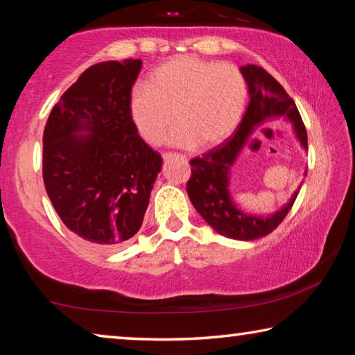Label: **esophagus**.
<instances>
[{
	"instance_id": "obj_1",
	"label": "esophagus",
	"mask_w": 355,
	"mask_h": 355,
	"mask_svg": "<svg viewBox=\"0 0 355 355\" xmlns=\"http://www.w3.org/2000/svg\"><path fill=\"white\" fill-rule=\"evenodd\" d=\"M172 156H173L172 153H164L163 158H164V159H169V158H172ZM177 156H180V158H182V159H186L184 155H177Z\"/></svg>"
}]
</instances>
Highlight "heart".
<instances>
[{
	"instance_id": "heart-1",
	"label": "heart",
	"mask_w": 355,
	"mask_h": 355,
	"mask_svg": "<svg viewBox=\"0 0 355 355\" xmlns=\"http://www.w3.org/2000/svg\"><path fill=\"white\" fill-rule=\"evenodd\" d=\"M248 84L232 64L180 56L150 73L146 86L133 89L130 119L144 141L159 146L173 119L177 147L209 148L224 142L241 122Z\"/></svg>"
}]
</instances>
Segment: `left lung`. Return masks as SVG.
Returning <instances> with one entry per match:
<instances>
[{"label":"left lung","instance_id":"1","mask_svg":"<svg viewBox=\"0 0 355 355\" xmlns=\"http://www.w3.org/2000/svg\"><path fill=\"white\" fill-rule=\"evenodd\" d=\"M239 71L243 73L249 89L248 110L235 135L228 137L220 146L209 150L208 153L189 161L192 173L186 189L197 213L219 235L239 241H254L269 235L274 228L279 227L291 209L302 183L293 192L290 200L277 211L266 216L245 213L232 197V167L236 163L250 135L260 125L277 119L286 120L293 125L296 139L304 150H307V131L293 98L272 75L254 64L243 65L239 67ZM304 175H307V171L304 172Z\"/></svg>","mask_w":355,"mask_h":355}]
</instances>
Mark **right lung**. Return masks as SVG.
Returning a JSON list of instances; mask_svg holds the SVG:
<instances>
[{
    "label": "right lung",
    "mask_w": 355,
    "mask_h": 355,
    "mask_svg": "<svg viewBox=\"0 0 355 355\" xmlns=\"http://www.w3.org/2000/svg\"><path fill=\"white\" fill-rule=\"evenodd\" d=\"M141 59L89 67L53 107L44 131V183L70 232L116 249L142 225L163 158L130 119Z\"/></svg>",
    "instance_id": "1"
}]
</instances>
